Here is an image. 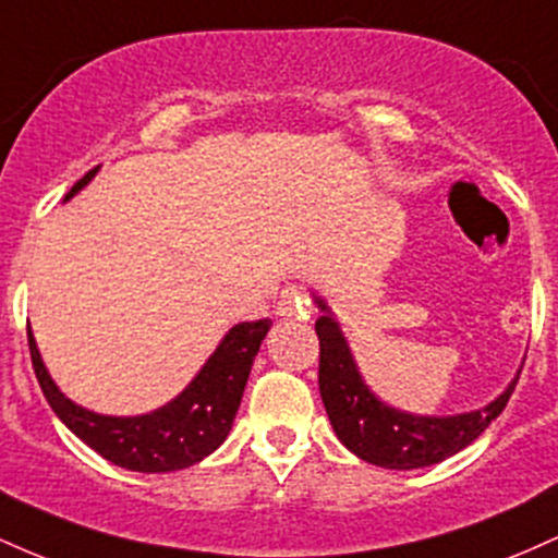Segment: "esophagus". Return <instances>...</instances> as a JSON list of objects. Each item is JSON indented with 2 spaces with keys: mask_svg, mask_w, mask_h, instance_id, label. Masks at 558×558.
Wrapping results in <instances>:
<instances>
[{
  "mask_svg": "<svg viewBox=\"0 0 558 558\" xmlns=\"http://www.w3.org/2000/svg\"><path fill=\"white\" fill-rule=\"evenodd\" d=\"M275 312H278L280 317H288V319H310L312 317V301L299 286H288L286 291L280 293Z\"/></svg>",
  "mask_w": 558,
  "mask_h": 558,
  "instance_id": "1",
  "label": "esophagus"
}]
</instances>
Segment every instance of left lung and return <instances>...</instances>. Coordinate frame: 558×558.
Wrapping results in <instances>:
<instances>
[{"label": "left lung", "mask_w": 558, "mask_h": 558, "mask_svg": "<svg viewBox=\"0 0 558 558\" xmlns=\"http://www.w3.org/2000/svg\"><path fill=\"white\" fill-rule=\"evenodd\" d=\"M317 304L325 310L315 323L319 338V393L325 412L338 440L369 464L388 470H417L453 457L504 412L520 380L517 377L488 407L457 417H414L390 409L364 386L341 328L325 301L317 299Z\"/></svg>", "instance_id": "obj_1"}]
</instances>
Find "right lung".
I'll use <instances>...</instances> for the list:
<instances>
[{"mask_svg": "<svg viewBox=\"0 0 558 558\" xmlns=\"http://www.w3.org/2000/svg\"><path fill=\"white\" fill-rule=\"evenodd\" d=\"M88 170L73 189L70 198L94 178ZM272 319H257V323H241L228 330L215 354L209 356L191 386L170 401L168 407L157 409L141 417H105L88 409L78 407L54 386L38 354L34 332L28 330V349L34 373L49 407L54 414L73 430L86 446L107 462L125 466L133 472H175L202 462L204 457L220 448L233 427L235 412L241 407L243 388H246L248 373H252L254 356L259 343L265 341Z\"/></svg>", "mask_w": 558, "mask_h": 558, "instance_id": "right-lung-1", "label": "right lung"}]
</instances>
